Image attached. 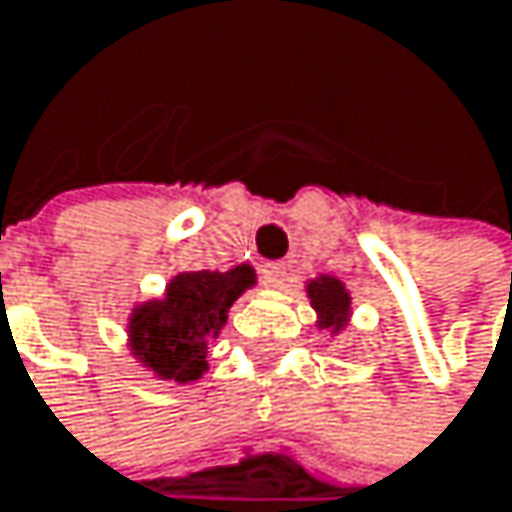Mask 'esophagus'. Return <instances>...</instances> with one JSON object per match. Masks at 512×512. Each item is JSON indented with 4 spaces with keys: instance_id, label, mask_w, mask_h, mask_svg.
<instances>
[{
    "instance_id": "esophagus-1",
    "label": "esophagus",
    "mask_w": 512,
    "mask_h": 512,
    "mask_svg": "<svg viewBox=\"0 0 512 512\" xmlns=\"http://www.w3.org/2000/svg\"><path fill=\"white\" fill-rule=\"evenodd\" d=\"M286 274H289V268H286L283 262H268V265H262V280H265V286H283V283H286Z\"/></svg>"
}]
</instances>
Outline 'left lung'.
<instances>
[{"label":"left lung","instance_id":"left-lung-1","mask_svg":"<svg viewBox=\"0 0 512 512\" xmlns=\"http://www.w3.org/2000/svg\"><path fill=\"white\" fill-rule=\"evenodd\" d=\"M307 295H310V304L316 307L319 313V325L328 328V331H340L349 319V292L340 280L334 277H319L307 286Z\"/></svg>","mask_w":512,"mask_h":512}]
</instances>
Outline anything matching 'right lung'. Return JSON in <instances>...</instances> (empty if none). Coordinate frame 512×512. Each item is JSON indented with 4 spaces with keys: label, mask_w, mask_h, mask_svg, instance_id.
<instances>
[{
    "label": "right lung",
    "mask_w": 512,
    "mask_h": 512,
    "mask_svg": "<svg viewBox=\"0 0 512 512\" xmlns=\"http://www.w3.org/2000/svg\"><path fill=\"white\" fill-rule=\"evenodd\" d=\"M256 283L250 265L232 271H187L130 316V349L160 379L196 382L205 373L208 340L226 325L232 301Z\"/></svg>",
    "instance_id": "add662e5"
}]
</instances>
